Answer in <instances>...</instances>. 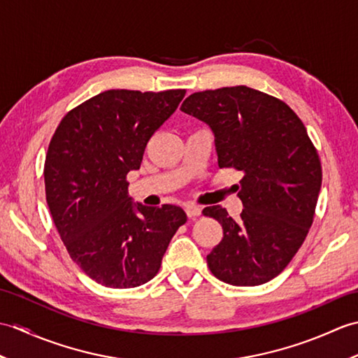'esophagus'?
I'll return each instance as SVG.
<instances>
[{"label": "esophagus", "mask_w": 358, "mask_h": 358, "mask_svg": "<svg viewBox=\"0 0 358 358\" xmlns=\"http://www.w3.org/2000/svg\"><path fill=\"white\" fill-rule=\"evenodd\" d=\"M185 210H186V214H187L189 218H195V217L201 215V208L196 206V204H186Z\"/></svg>", "instance_id": "1"}]
</instances>
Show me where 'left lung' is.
Instances as JSON below:
<instances>
[{
	"label": "left lung",
	"mask_w": 358,
	"mask_h": 358,
	"mask_svg": "<svg viewBox=\"0 0 358 358\" xmlns=\"http://www.w3.org/2000/svg\"><path fill=\"white\" fill-rule=\"evenodd\" d=\"M181 110L214 132L220 167L243 172L235 222L222 206L203 209L223 227L206 257L214 275L234 286L277 277L305 241L322 187V163L303 121L286 103L248 86L189 95Z\"/></svg>",
	"instance_id": "obj_1"
}]
</instances>
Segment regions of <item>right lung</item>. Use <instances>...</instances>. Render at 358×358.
Instances as JSON below:
<instances>
[{
  "label": "right lung",
  "instance_id": "right-lung-1",
  "mask_svg": "<svg viewBox=\"0 0 358 358\" xmlns=\"http://www.w3.org/2000/svg\"><path fill=\"white\" fill-rule=\"evenodd\" d=\"M185 94L106 90L67 112L52 136L44 163L52 220L72 260L106 287H136L154 278L186 223L178 206L134 204L126 180Z\"/></svg>",
  "mask_w": 358,
  "mask_h": 358
}]
</instances>
